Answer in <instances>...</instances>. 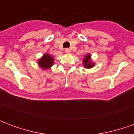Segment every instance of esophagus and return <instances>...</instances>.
<instances>
[{"mask_svg": "<svg viewBox=\"0 0 134 134\" xmlns=\"http://www.w3.org/2000/svg\"><path fill=\"white\" fill-rule=\"evenodd\" d=\"M64 52H65V53H70V49H68V48H67V49H65Z\"/></svg>", "mask_w": 134, "mask_h": 134, "instance_id": "obj_1", "label": "esophagus"}]
</instances>
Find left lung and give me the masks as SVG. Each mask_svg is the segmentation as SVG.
<instances>
[{"label": "left lung", "mask_w": 134, "mask_h": 134, "mask_svg": "<svg viewBox=\"0 0 134 134\" xmlns=\"http://www.w3.org/2000/svg\"><path fill=\"white\" fill-rule=\"evenodd\" d=\"M90 57H91V56L89 54L85 57L84 59H83V65L85 68H92L94 66V64L90 61Z\"/></svg>", "instance_id": "8db88e82"}]
</instances>
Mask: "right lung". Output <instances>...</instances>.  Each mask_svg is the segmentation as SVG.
I'll return each mask as SVG.
<instances>
[{
	"mask_svg": "<svg viewBox=\"0 0 134 134\" xmlns=\"http://www.w3.org/2000/svg\"><path fill=\"white\" fill-rule=\"evenodd\" d=\"M38 65L44 70H47L52 67L54 64V59L49 54H45L38 61Z\"/></svg>",
	"mask_w": 134,
	"mask_h": 134,
	"instance_id": "right-lung-1",
	"label": "right lung"
}]
</instances>
